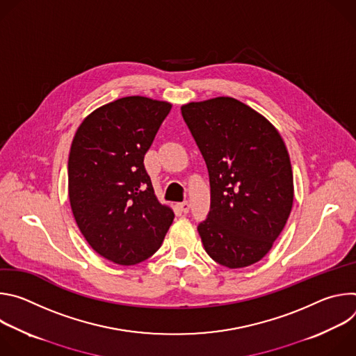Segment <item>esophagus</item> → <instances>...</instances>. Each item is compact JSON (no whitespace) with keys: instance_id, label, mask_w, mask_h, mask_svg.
<instances>
[{"instance_id":"obj_1","label":"esophagus","mask_w":356,"mask_h":356,"mask_svg":"<svg viewBox=\"0 0 356 356\" xmlns=\"http://www.w3.org/2000/svg\"><path fill=\"white\" fill-rule=\"evenodd\" d=\"M179 209H180V211H181V213L187 214V213H188V210H190L188 201H183V202H180V204H179Z\"/></svg>"}]
</instances>
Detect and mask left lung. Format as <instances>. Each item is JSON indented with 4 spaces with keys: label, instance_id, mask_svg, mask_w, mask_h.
<instances>
[{
    "label": "left lung",
    "instance_id": "1",
    "mask_svg": "<svg viewBox=\"0 0 356 356\" xmlns=\"http://www.w3.org/2000/svg\"><path fill=\"white\" fill-rule=\"evenodd\" d=\"M206 161L211 204L197 231L211 259L229 269L259 262L293 207V170L279 131L232 97L181 106Z\"/></svg>",
    "mask_w": 356,
    "mask_h": 356
}]
</instances>
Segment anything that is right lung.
I'll return each instance as SVG.
<instances>
[{"label":"right lung","mask_w":356,"mask_h":356,"mask_svg":"<svg viewBox=\"0 0 356 356\" xmlns=\"http://www.w3.org/2000/svg\"><path fill=\"white\" fill-rule=\"evenodd\" d=\"M172 104L142 95L88 114L69 154V200L88 245L117 265H136L161 248L175 213L158 200L143 158Z\"/></svg>","instance_id":"right-lung-1"}]
</instances>
